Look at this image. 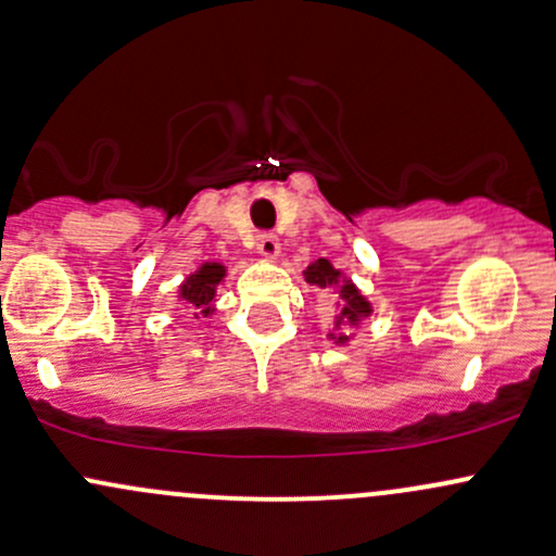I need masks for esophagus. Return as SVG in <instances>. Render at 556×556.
<instances>
[{"label":"esophagus","mask_w":556,"mask_h":556,"mask_svg":"<svg viewBox=\"0 0 556 556\" xmlns=\"http://www.w3.org/2000/svg\"><path fill=\"white\" fill-rule=\"evenodd\" d=\"M256 254H260L262 260H267V262L278 260V254H280L278 238L276 236H260V238H256Z\"/></svg>","instance_id":"obj_1"}]
</instances>
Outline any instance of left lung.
<instances>
[{"instance_id": "1", "label": "left lung", "mask_w": 556, "mask_h": 556, "mask_svg": "<svg viewBox=\"0 0 556 556\" xmlns=\"http://www.w3.org/2000/svg\"><path fill=\"white\" fill-rule=\"evenodd\" d=\"M304 280L309 286H318V289L331 291L337 294V315H333L331 331L326 333L328 342H333L337 348H344V344L352 339V328H357L368 315L374 313V304L363 296V291L352 283V278L344 276L342 270L331 265V262L315 260L309 262L307 270L302 273Z\"/></svg>"}]
</instances>
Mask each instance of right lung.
<instances>
[{"mask_svg": "<svg viewBox=\"0 0 556 556\" xmlns=\"http://www.w3.org/2000/svg\"><path fill=\"white\" fill-rule=\"evenodd\" d=\"M228 267L223 262H201L190 276L177 286V300L195 309V318H208L217 313V289L225 283Z\"/></svg>", "mask_w": 556, "mask_h": 556, "instance_id": "add662e5", "label": "right lung"}]
</instances>
